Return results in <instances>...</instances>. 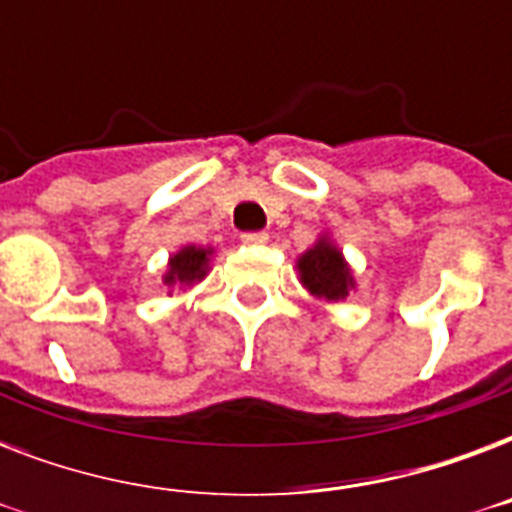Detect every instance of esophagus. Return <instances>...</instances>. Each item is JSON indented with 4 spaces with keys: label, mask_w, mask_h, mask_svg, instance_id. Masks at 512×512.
<instances>
[{
    "label": "esophagus",
    "mask_w": 512,
    "mask_h": 512,
    "mask_svg": "<svg viewBox=\"0 0 512 512\" xmlns=\"http://www.w3.org/2000/svg\"><path fill=\"white\" fill-rule=\"evenodd\" d=\"M241 241H244V244H249V247H260V244H265V241H268V233L247 231V233H241Z\"/></svg>",
    "instance_id": "esophagus-1"
}]
</instances>
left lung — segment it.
<instances>
[{"label":"left lung","mask_w":512,"mask_h":512,"mask_svg":"<svg viewBox=\"0 0 512 512\" xmlns=\"http://www.w3.org/2000/svg\"><path fill=\"white\" fill-rule=\"evenodd\" d=\"M297 271H300L303 287L324 300H342V297H348V289L353 287L348 263L342 260L340 249L332 247L327 239H321L316 247L308 249L297 260Z\"/></svg>","instance_id":"left-lung-1"}]
</instances>
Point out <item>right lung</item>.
I'll use <instances>...</instances> for the list:
<instances>
[{"label": "right lung", "instance_id": "right-lung-1", "mask_svg": "<svg viewBox=\"0 0 512 512\" xmlns=\"http://www.w3.org/2000/svg\"><path fill=\"white\" fill-rule=\"evenodd\" d=\"M209 255H212V249L183 247L177 255L170 257V271L164 276V284L167 287H177V284L188 287L193 281H201L207 276Z\"/></svg>", "mask_w": 512, "mask_h": 512}]
</instances>
